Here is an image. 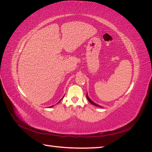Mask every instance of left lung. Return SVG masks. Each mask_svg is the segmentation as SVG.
<instances>
[{
  "instance_id": "left-lung-1",
  "label": "left lung",
  "mask_w": 152,
  "mask_h": 152,
  "mask_svg": "<svg viewBox=\"0 0 152 152\" xmlns=\"http://www.w3.org/2000/svg\"><path fill=\"white\" fill-rule=\"evenodd\" d=\"M86 98H87V100H89V102H90V103H91V104H93V105H96V106H97V107H102L101 106H100V105H97L96 104H95L94 102H93L92 100H91L90 98H89V96H88V95H87H87H86Z\"/></svg>"
}]
</instances>
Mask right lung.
<instances>
[{
    "label": "right lung",
    "instance_id": "right-lung-1",
    "mask_svg": "<svg viewBox=\"0 0 152 152\" xmlns=\"http://www.w3.org/2000/svg\"><path fill=\"white\" fill-rule=\"evenodd\" d=\"M61 100H62V99H61ZM59 102H60V101H59ZM53 106H54V105H52V106H50V107H53Z\"/></svg>",
    "mask_w": 152,
    "mask_h": 152
}]
</instances>
